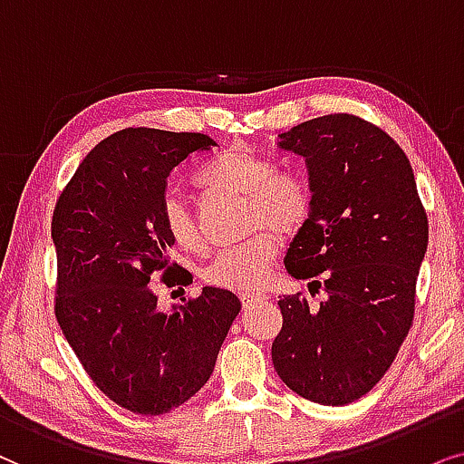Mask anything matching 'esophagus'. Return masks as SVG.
Returning a JSON list of instances; mask_svg holds the SVG:
<instances>
[{
    "label": "esophagus",
    "instance_id": "obj_1",
    "mask_svg": "<svg viewBox=\"0 0 464 464\" xmlns=\"http://www.w3.org/2000/svg\"><path fill=\"white\" fill-rule=\"evenodd\" d=\"M263 299H267V296L261 295V293H244L242 295V304L244 305H252V304H256V301H263Z\"/></svg>",
    "mask_w": 464,
    "mask_h": 464
}]
</instances>
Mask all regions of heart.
Returning <instances> with one entry per match:
<instances>
[{"label":"heart","instance_id":"heart-1","mask_svg":"<svg viewBox=\"0 0 464 464\" xmlns=\"http://www.w3.org/2000/svg\"><path fill=\"white\" fill-rule=\"evenodd\" d=\"M201 187L246 197V228L255 233L242 244L216 252L203 267V280L212 286L252 293L265 286L277 256V233L293 237L312 214V193L299 178L277 174L271 160L244 150H228L216 157L197 176ZM160 222L171 242L182 250H199L197 222L178 195L160 203Z\"/></svg>","mask_w":464,"mask_h":464}]
</instances>
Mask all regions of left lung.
Listing matches in <instances>:
<instances>
[{
  "label": "left lung",
  "instance_id": "left-lung-1",
  "mask_svg": "<svg viewBox=\"0 0 464 464\" xmlns=\"http://www.w3.org/2000/svg\"><path fill=\"white\" fill-rule=\"evenodd\" d=\"M277 140L304 157L312 193L310 220L284 265L326 301H277L284 320L271 361L299 397L348 405L384 378L410 333L429 220L410 159L372 122L318 116Z\"/></svg>",
  "mask_w": 464,
  "mask_h": 464
}]
</instances>
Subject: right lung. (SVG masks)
<instances>
[{
  "mask_svg": "<svg viewBox=\"0 0 464 464\" xmlns=\"http://www.w3.org/2000/svg\"><path fill=\"white\" fill-rule=\"evenodd\" d=\"M212 146L203 133L122 129L86 154L54 206L61 331L99 391L141 416L201 391L242 310L231 290L206 286L160 312L150 286L157 271L193 282L169 265L160 203L174 168Z\"/></svg>",
  "mask_w": 464,
  "mask_h": 464,
  "instance_id": "add662e5",
  "label": "right lung"
}]
</instances>
